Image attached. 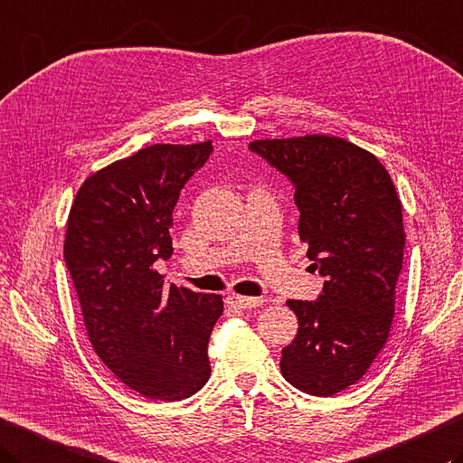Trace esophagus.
<instances>
[{
	"label": "esophagus",
	"instance_id": "1",
	"mask_svg": "<svg viewBox=\"0 0 463 463\" xmlns=\"http://www.w3.org/2000/svg\"><path fill=\"white\" fill-rule=\"evenodd\" d=\"M226 303L231 307H237V309H255V307L262 305V298L259 297H239V295H232L226 298Z\"/></svg>",
	"mask_w": 463,
	"mask_h": 463
}]
</instances>
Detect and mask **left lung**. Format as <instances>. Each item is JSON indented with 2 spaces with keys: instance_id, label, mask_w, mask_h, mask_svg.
<instances>
[{
  "instance_id": "left-lung-1",
  "label": "left lung",
  "mask_w": 463,
  "mask_h": 463,
  "mask_svg": "<svg viewBox=\"0 0 463 463\" xmlns=\"http://www.w3.org/2000/svg\"><path fill=\"white\" fill-rule=\"evenodd\" d=\"M249 148L293 183L298 237L325 277L317 301H287L298 331L280 373L305 393L331 397L367 373L389 337L405 249L402 201L382 162L337 136Z\"/></svg>"
}]
</instances>
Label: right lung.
<instances>
[{"mask_svg": "<svg viewBox=\"0 0 463 463\" xmlns=\"http://www.w3.org/2000/svg\"><path fill=\"white\" fill-rule=\"evenodd\" d=\"M211 142L154 144L80 186L63 259L98 357L144 397L178 402L211 377L208 339L222 297L166 288L154 262L172 255V211Z\"/></svg>", "mask_w": 463, "mask_h": 463, "instance_id": "obj_1", "label": "right lung"}]
</instances>
